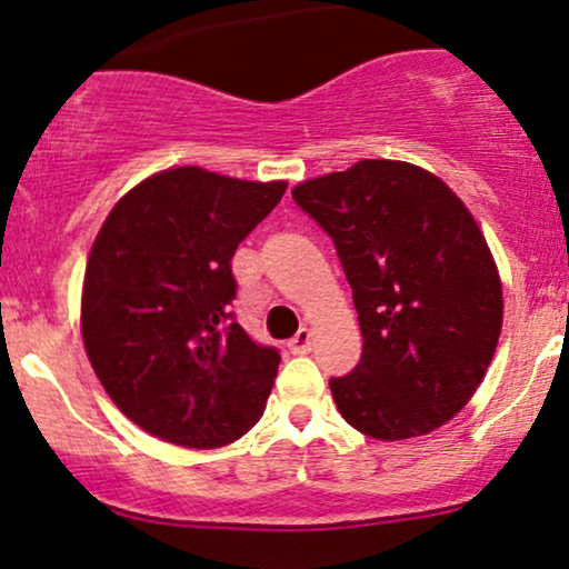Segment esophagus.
Segmentation results:
<instances>
[{
    "label": "esophagus",
    "instance_id": "obj_1",
    "mask_svg": "<svg viewBox=\"0 0 569 569\" xmlns=\"http://www.w3.org/2000/svg\"><path fill=\"white\" fill-rule=\"evenodd\" d=\"M310 348H312V331L307 329V326H302V329L289 339V350L293 356H305V352H310Z\"/></svg>",
    "mask_w": 569,
    "mask_h": 569
}]
</instances>
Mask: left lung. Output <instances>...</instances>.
Wrapping results in <instances>:
<instances>
[{"instance_id": "8db88e82", "label": "left lung", "mask_w": 569, "mask_h": 569, "mask_svg": "<svg viewBox=\"0 0 569 569\" xmlns=\"http://www.w3.org/2000/svg\"><path fill=\"white\" fill-rule=\"evenodd\" d=\"M291 198L335 240L361 323V361L329 380L345 420L382 441L452 420L485 380L502 326L498 267L471 211L398 160H361Z\"/></svg>"}]
</instances>
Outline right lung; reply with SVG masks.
<instances>
[{"mask_svg":"<svg viewBox=\"0 0 569 569\" xmlns=\"http://www.w3.org/2000/svg\"><path fill=\"white\" fill-rule=\"evenodd\" d=\"M283 192L184 166L143 179L103 221L84 270V350L147 433L217 449L262 417L280 352L234 321L232 257Z\"/></svg>","mask_w":569,"mask_h":569,"instance_id":"right-lung-1","label":"right lung"}]
</instances>
